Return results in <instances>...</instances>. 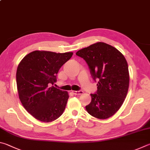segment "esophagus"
<instances>
[{
    "label": "esophagus",
    "mask_w": 150,
    "mask_h": 150,
    "mask_svg": "<svg viewBox=\"0 0 150 150\" xmlns=\"http://www.w3.org/2000/svg\"><path fill=\"white\" fill-rule=\"evenodd\" d=\"M72 93L73 94H75V95H80V94H82L83 93V91H73Z\"/></svg>",
    "instance_id": "obj_1"
}]
</instances>
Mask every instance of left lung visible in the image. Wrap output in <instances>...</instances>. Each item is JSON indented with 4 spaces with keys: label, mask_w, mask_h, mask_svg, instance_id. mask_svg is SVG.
I'll list each match as a JSON object with an SVG mask.
<instances>
[{
    "label": "left lung",
    "mask_w": 150,
    "mask_h": 150,
    "mask_svg": "<svg viewBox=\"0 0 150 150\" xmlns=\"http://www.w3.org/2000/svg\"><path fill=\"white\" fill-rule=\"evenodd\" d=\"M88 64L91 75L98 81L97 91L91 94L86 110L92 116L105 119L113 115L124 102L129 86L126 59L117 49L99 42L77 52Z\"/></svg>",
    "instance_id": "left-lung-1"
}]
</instances>
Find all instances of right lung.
I'll return each instance as SVG.
<instances>
[{"mask_svg": "<svg viewBox=\"0 0 150 150\" xmlns=\"http://www.w3.org/2000/svg\"><path fill=\"white\" fill-rule=\"evenodd\" d=\"M72 56L73 52L35 50L19 64L16 72L19 98L37 120L51 122L63 113L69 94L52 85L60 67Z\"/></svg>", "mask_w": 150, "mask_h": 150, "instance_id": "add662e5", "label": "right lung"}]
</instances>
